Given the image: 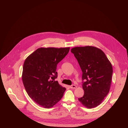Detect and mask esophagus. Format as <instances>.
Returning a JSON list of instances; mask_svg holds the SVG:
<instances>
[{"mask_svg":"<svg viewBox=\"0 0 128 128\" xmlns=\"http://www.w3.org/2000/svg\"><path fill=\"white\" fill-rule=\"evenodd\" d=\"M76 88H77L76 86V85H74V84H72V85H71V86H70V88H72V89Z\"/></svg>","mask_w":128,"mask_h":128,"instance_id":"obj_1","label":"esophagus"}]
</instances>
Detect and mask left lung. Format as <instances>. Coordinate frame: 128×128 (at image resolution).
I'll list each match as a JSON object with an SVG mask.
<instances>
[{"instance_id": "1", "label": "left lung", "mask_w": 128, "mask_h": 128, "mask_svg": "<svg viewBox=\"0 0 128 128\" xmlns=\"http://www.w3.org/2000/svg\"><path fill=\"white\" fill-rule=\"evenodd\" d=\"M82 69L84 95L79 101L90 109L100 105L110 90L112 67L100 49L92 46L75 47L71 50Z\"/></svg>"}]
</instances>
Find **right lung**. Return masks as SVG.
<instances>
[{"label":"right lung","mask_w":128,"mask_h":128,"mask_svg":"<svg viewBox=\"0 0 128 128\" xmlns=\"http://www.w3.org/2000/svg\"><path fill=\"white\" fill-rule=\"evenodd\" d=\"M70 48H40L25 60L22 80L29 96L37 104L50 108L62 98L66 88L55 79L57 64L67 55Z\"/></svg>","instance_id":"obj_1"}]
</instances>
